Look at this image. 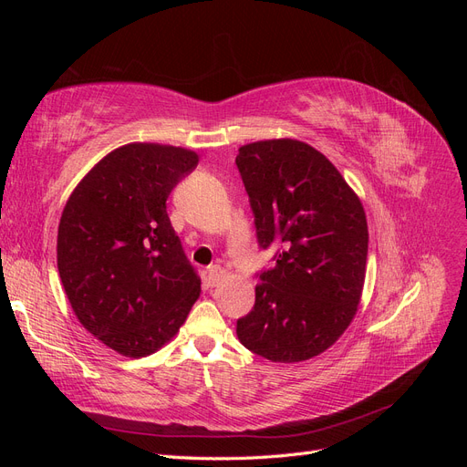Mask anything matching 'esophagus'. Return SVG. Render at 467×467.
Segmentation results:
<instances>
[{
    "mask_svg": "<svg viewBox=\"0 0 467 467\" xmlns=\"http://www.w3.org/2000/svg\"><path fill=\"white\" fill-rule=\"evenodd\" d=\"M223 276H225V271H223V268H222L220 265H214V266L208 268V285H210V286L220 285Z\"/></svg>",
    "mask_w": 467,
    "mask_h": 467,
    "instance_id": "34e87169",
    "label": "esophagus"
}]
</instances>
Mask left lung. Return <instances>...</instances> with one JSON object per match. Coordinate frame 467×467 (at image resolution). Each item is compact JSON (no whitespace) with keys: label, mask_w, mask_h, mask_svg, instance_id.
I'll list each match as a JSON object with an SVG mask.
<instances>
[{"label":"left lung","mask_w":467,"mask_h":467,"mask_svg":"<svg viewBox=\"0 0 467 467\" xmlns=\"http://www.w3.org/2000/svg\"><path fill=\"white\" fill-rule=\"evenodd\" d=\"M263 249L280 244L259 275L255 307L237 337L273 362H302L327 350L355 317L368 255L358 194L321 151L300 140H261L235 158Z\"/></svg>","instance_id":"left-lung-1"}]
</instances>
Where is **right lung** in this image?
Returning a JSON list of instances; mask_svg holds the SVG:
<instances>
[{"instance_id": "add662e5", "label": "right lung", "mask_w": 467, "mask_h": 467, "mask_svg": "<svg viewBox=\"0 0 467 467\" xmlns=\"http://www.w3.org/2000/svg\"><path fill=\"white\" fill-rule=\"evenodd\" d=\"M199 153L132 142L83 177L58 225V271L79 323L122 357L171 341L201 296L167 216V196Z\"/></svg>"}]
</instances>
